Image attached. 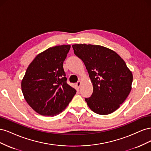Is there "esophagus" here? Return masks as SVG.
Returning a JSON list of instances; mask_svg holds the SVG:
<instances>
[{
  "instance_id": "1",
  "label": "esophagus",
  "mask_w": 151,
  "mask_h": 151,
  "mask_svg": "<svg viewBox=\"0 0 151 151\" xmlns=\"http://www.w3.org/2000/svg\"><path fill=\"white\" fill-rule=\"evenodd\" d=\"M76 86H77V88H79L80 87H81V81H78V82H77V83H76Z\"/></svg>"
}]
</instances>
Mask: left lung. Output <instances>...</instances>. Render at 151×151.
Wrapping results in <instances>:
<instances>
[{
  "mask_svg": "<svg viewBox=\"0 0 151 151\" xmlns=\"http://www.w3.org/2000/svg\"><path fill=\"white\" fill-rule=\"evenodd\" d=\"M72 48L84 62L93 84L92 95L85 98L88 106L102 115L116 111L129 96L133 81L125 61L115 52L100 45L76 44Z\"/></svg>",
  "mask_w": 151,
  "mask_h": 151,
  "instance_id": "1",
  "label": "left lung"
}]
</instances>
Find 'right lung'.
Wrapping results in <instances>:
<instances>
[{"label": "right lung", "mask_w": 151, "mask_h": 151, "mask_svg": "<svg viewBox=\"0 0 151 151\" xmlns=\"http://www.w3.org/2000/svg\"><path fill=\"white\" fill-rule=\"evenodd\" d=\"M70 45L50 47L40 53L27 68L21 89L29 106L40 115L54 116L62 112L76 93L67 83L63 63Z\"/></svg>", "instance_id": "obj_1"}]
</instances>
